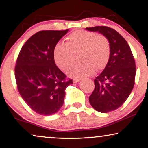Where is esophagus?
<instances>
[{
    "mask_svg": "<svg viewBox=\"0 0 148 148\" xmlns=\"http://www.w3.org/2000/svg\"><path fill=\"white\" fill-rule=\"evenodd\" d=\"M80 80H81V79L79 78H74L73 79V83H78Z\"/></svg>",
    "mask_w": 148,
    "mask_h": 148,
    "instance_id": "1",
    "label": "esophagus"
}]
</instances>
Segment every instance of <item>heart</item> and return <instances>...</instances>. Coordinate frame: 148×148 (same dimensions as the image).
Listing matches in <instances>:
<instances>
[{
    "instance_id": "heart-1",
    "label": "heart",
    "mask_w": 148,
    "mask_h": 148,
    "mask_svg": "<svg viewBox=\"0 0 148 148\" xmlns=\"http://www.w3.org/2000/svg\"><path fill=\"white\" fill-rule=\"evenodd\" d=\"M79 52L80 62L70 68L68 75L82 78L90 76L94 70L106 66L111 54V47L106 37L95 33L78 30L66 37V43L56 45L53 51L55 62L60 69L66 70L73 62L74 53Z\"/></svg>"
}]
</instances>
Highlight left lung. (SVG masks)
Wrapping results in <instances>:
<instances>
[{
    "label": "left lung",
    "mask_w": 148,
    "mask_h": 148,
    "mask_svg": "<svg viewBox=\"0 0 148 148\" xmlns=\"http://www.w3.org/2000/svg\"><path fill=\"white\" fill-rule=\"evenodd\" d=\"M86 29L103 35L111 47L109 61L94 80L90 103L101 112L114 111L125 102L134 86L136 64L132 53L125 38L112 28L96 26Z\"/></svg>",
    "instance_id": "1"
}]
</instances>
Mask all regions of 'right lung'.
<instances>
[{
	"label": "right lung",
	"instance_id": "right-lung-1",
	"mask_svg": "<svg viewBox=\"0 0 148 148\" xmlns=\"http://www.w3.org/2000/svg\"><path fill=\"white\" fill-rule=\"evenodd\" d=\"M69 29L44 30L36 33L21 49L15 66L17 88L33 111L49 116L62 106L65 90L72 79L56 66L53 51Z\"/></svg>",
	"mask_w": 148,
	"mask_h": 148
}]
</instances>
